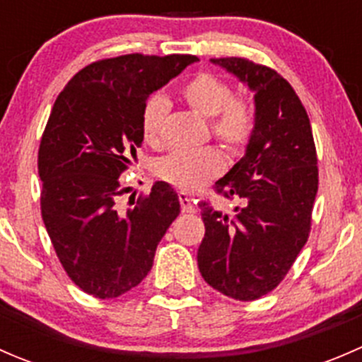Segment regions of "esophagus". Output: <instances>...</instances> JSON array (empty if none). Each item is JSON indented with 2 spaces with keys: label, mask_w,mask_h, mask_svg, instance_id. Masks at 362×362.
Here are the masks:
<instances>
[{
  "label": "esophagus",
  "mask_w": 362,
  "mask_h": 362,
  "mask_svg": "<svg viewBox=\"0 0 362 362\" xmlns=\"http://www.w3.org/2000/svg\"><path fill=\"white\" fill-rule=\"evenodd\" d=\"M178 199H180V206L184 214H196V211H198L194 199H192L187 192H178Z\"/></svg>",
  "instance_id": "esophagus-1"
}]
</instances>
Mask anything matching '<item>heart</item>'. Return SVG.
<instances>
[{
	"mask_svg": "<svg viewBox=\"0 0 362 362\" xmlns=\"http://www.w3.org/2000/svg\"><path fill=\"white\" fill-rule=\"evenodd\" d=\"M184 103L198 115L210 119L211 133L231 151H238L250 140L254 112L243 100H235L228 83L211 73H198L180 89ZM168 103L163 96L148 98L141 108L140 133L151 147L163 141V124ZM226 160L215 147L171 152L156 163L158 177L182 191H198L222 173Z\"/></svg>",
	"mask_w": 362,
	"mask_h": 362,
	"instance_id": "1",
	"label": "heart"
}]
</instances>
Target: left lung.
<instances>
[{"label":"left lung","instance_id":"1","mask_svg":"<svg viewBox=\"0 0 362 362\" xmlns=\"http://www.w3.org/2000/svg\"><path fill=\"white\" fill-rule=\"evenodd\" d=\"M254 93V131L243 158L215 184L240 198L235 215L202 203L198 268L208 286L238 301L275 289L308 240L319 189L317 152L305 107L275 69L242 57L210 59Z\"/></svg>","mask_w":362,"mask_h":362}]
</instances>
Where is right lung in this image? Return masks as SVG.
I'll list each match as a JSON object with an SVG mask.
<instances>
[{"label": "right lung", "mask_w": 362, "mask_h": 362, "mask_svg": "<svg viewBox=\"0 0 362 362\" xmlns=\"http://www.w3.org/2000/svg\"><path fill=\"white\" fill-rule=\"evenodd\" d=\"M196 61L180 54L98 61L80 69L54 103L38 151L43 224L64 272L94 298L136 287L180 214L166 182L124 210L119 177L144 141L145 101Z\"/></svg>", "instance_id": "add662e5"}]
</instances>
